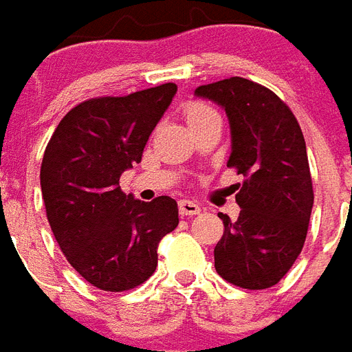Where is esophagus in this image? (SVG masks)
<instances>
[{"instance_id": "1", "label": "esophagus", "mask_w": 352, "mask_h": 352, "mask_svg": "<svg viewBox=\"0 0 352 352\" xmlns=\"http://www.w3.org/2000/svg\"><path fill=\"white\" fill-rule=\"evenodd\" d=\"M178 208H179V215H184V217H192L200 213V206L195 204L192 200H179Z\"/></svg>"}]
</instances>
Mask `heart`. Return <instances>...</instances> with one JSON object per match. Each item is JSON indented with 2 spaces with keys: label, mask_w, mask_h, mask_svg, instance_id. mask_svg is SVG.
Here are the masks:
<instances>
[{
  "label": "heart",
  "mask_w": 352,
  "mask_h": 352,
  "mask_svg": "<svg viewBox=\"0 0 352 352\" xmlns=\"http://www.w3.org/2000/svg\"><path fill=\"white\" fill-rule=\"evenodd\" d=\"M211 113H215L213 111V107H210L208 104H204V102H189V104L186 105V109H184V115H186V120L189 122V126H192V124H197L198 120H202V118H206L208 115H211Z\"/></svg>",
  "instance_id": "b5f03b06"
}]
</instances>
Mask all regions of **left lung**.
<instances>
[{
    "instance_id": "left-lung-1",
    "label": "left lung",
    "mask_w": 352,
    "mask_h": 352,
    "mask_svg": "<svg viewBox=\"0 0 352 352\" xmlns=\"http://www.w3.org/2000/svg\"><path fill=\"white\" fill-rule=\"evenodd\" d=\"M197 94L226 111L228 166L245 178L236 184V223L219 213L224 234L213 250L217 273L243 289L273 287L305 247L314 206L302 129L286 102L250 79L200 85Z\"/></svg>"
}]
</instances>
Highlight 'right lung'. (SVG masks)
Wrapping results in <instances>:
<instances>
[{"mask_svg":"<svg viewBox=\"0 0 352 352\" xmlns=\"http://www.w3.org/2000/svg\"><path fill=\"white\" fill-rule=\"evenodd\" d=\"M178 87L85 100L63 116L44 152L41 187L47 223L68 263L104 292L141 286L157 267V247L178 226L170 197L141 202L120 176L141 163L148 137Z\"/></svg>","mask_w":352,"mask_h":352,"instance_id":"right-lung-1","label":"right lung"}]
</instances>
